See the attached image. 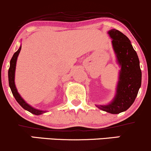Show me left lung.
Listing matches in <instances>:
<instances>
[{"label": "left lung", "instance_id": "left-lung-1", "mask_svg": "<svg viewBox=\"0 0 151 151\" xmlns=\"http://www.w3.org/2000/svg\"><path fill=\"white\" fill-rule=\"evenodd\" d=\"M108 34L116 61L120 67L115 95L107 105H96L101 110L111 114L125 112L132 105L141 86L140 61L130 39L118 30L111 29Z\"/></svg>", "mask_w": 151, "mask_h": 151}]
</instances>
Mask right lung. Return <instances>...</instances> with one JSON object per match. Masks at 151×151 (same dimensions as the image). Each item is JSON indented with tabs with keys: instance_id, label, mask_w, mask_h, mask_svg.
<instances>
[{
	"instance_id": "add662e5",
	"label": "right lung",
	"mask_w": 151,
	"mask_h": 151,
	"mask_svg": "<svg viewBox=\"0 0 151 151\" xmlns=\"http://www.w3.org/2000/svg\"><path fill=\"white\" fill-rule=\"evenodd\" d=\"M21 46H20L19 49H18V51H16V52L14 53V56L11 58V62H10V67L9 69H8V83H9L10 88H11V92H12L13 95H14L16 100L17 101L18 103H19L24 110L29 111L31 113L36 115H42V114L45 113L47 111L38 110V109L34 108L32 106L29 105V104L21 97V96L20 95V94L18 92L17 88H16V84H15V72H16V62H17V59L18 57H19L20 51H21Z\"/></svg>"
}]
</instances>
